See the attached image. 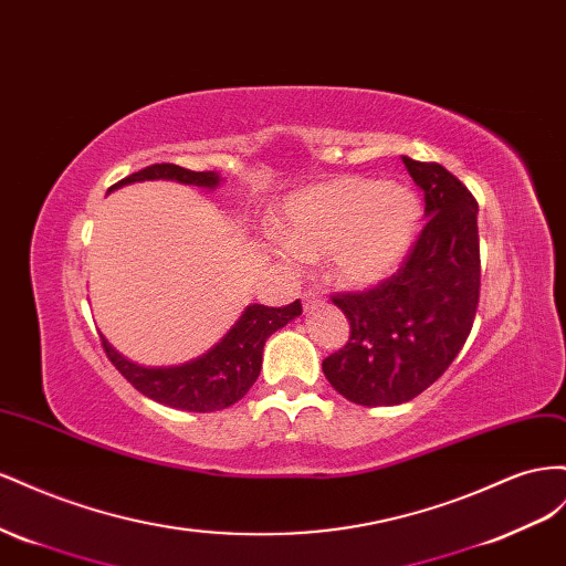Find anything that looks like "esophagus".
Instances as JSON below:
<instances>
[{"label":"esophagus","instance_id":"obj_1","mask_svg":"<svg viewBox=\"0 0 566 566\" xmlns=\"http://www.w3.org/2000/svg\"><path fill=\"white\" fill-rule=\"evenodd\" d=\"M319 303H322V298H319L317 292H305V294H303V311H305V313L315 311Z\"/></svg>","mask_w":566,"mask_h":566}]
</instances>
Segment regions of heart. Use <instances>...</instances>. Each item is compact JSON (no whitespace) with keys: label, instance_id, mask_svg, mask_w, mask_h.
<instances>
[{"label":"heart","instance_id":"heart-1","mask_svg":"<svg viewBox=\"0 0 566 566\" xmlns=\"http://www.w3.org/2000/svg\"><path fill=\"white\" fill-rule=\"evenodd\" d=\"M419 213L417 193L406 185L338 177L286 199L274 249L284 258H327L338 284L369 286L406 258Z\"/></svg>","mask_w":566,"mask_h":566}]
</instances>
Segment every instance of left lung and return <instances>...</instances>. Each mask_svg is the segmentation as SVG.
Here are the masks:
<instances>
[{"label":"left lung","mask_w":566,"mask_h":566,"mask_svg":"<svg viewBox=\"0 0 566 566\" xmlns=\"http://www.w3.org/2000/svg\"><path fill=\"white\" fill-rule=\"evenodd\" d=\"M424 191L427 224L406 263L363 294H336L350 338L322 360L334 389L358 406H400L439 379L472 332L479 286L476 199L439 164L402 156Z\"/></svg>","instance_id":"8db88e82"}]
</instances>
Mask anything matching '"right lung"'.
Here are the masks:
<instances>
[{
	"mask_svg": "<svg viewBox=\"0 0 566 566\" xmlns=\"http://www.w3.org/2000/svg\"><path fill=\"white\" fill-rule=\"evenodd\" d=\"M144 180H172L203 189H216L220 185V175L213 170H187L175 164H154L142 168L139 172L127 175L125 180L116 182L111 189ZM301 311V301L289 303L284 308H268V305L253 303L241 313L232 329L211 350L199 355L197 360L172 367H142L137 363H130L104 336L102 346L108 360L116 365L118 373L139 394L168 408L187 412H213L230 408L247 396L258 375H261L263 346L268 336L282 329L286 322L298 317Z\"/></svg>",
	"mask_w": 566,
	"mask_h": 566,
	"instance_id": "add662e5",
	"label": "right lung"
}]
</instances>
